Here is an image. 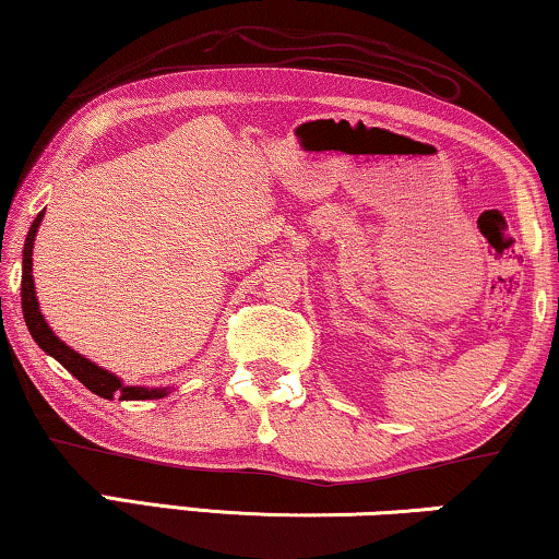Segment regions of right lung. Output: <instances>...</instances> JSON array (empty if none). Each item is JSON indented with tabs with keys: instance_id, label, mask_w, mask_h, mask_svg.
<instances>
[{
	"instance_id": "1",
	"label": "right lung",
	"mask_w": 559,
	"mask_h": 559,
	"mask_svg": "<svg viewBox=\"0 0 559 559\" xmlns=\"http://www.w3.org/2000/svg\"><path fill=\"white\" fill-rule=\"evenodd\" d=\"M43 216L45 211L37 213V218L33 221V226H29L27 231L25 249H22V316H25L29 335H33L35 343L45 350V354L56 358L58 364H63L66 369L88 389V392L104 396V400H114V396H117V400H163V396L170 394V386L147 389V386L121 384V379L114 377L111 371L102 369V366H96L94 361H88V358H83L79 350L66 346V343L50 331V325L45 323L40 305H37L35 282H33V247H35L37 226L43 224Z\"/></svg>"
}]
</instances>
